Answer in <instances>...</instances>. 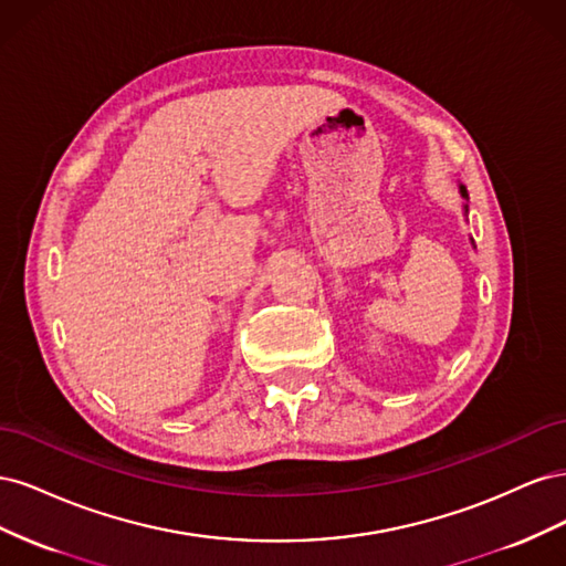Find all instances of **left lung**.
Masks as SVG:
<instances>
[{"label":"left lung","instance_id":"8db88e82","mask_svg":"<svg viewBox=\"0 0 566 566\" xmlns=\"http://www.w3.org/2000/svg\"><path fill=\"white\" fill-rule=\"evenodd\" d=\"M460 196L468 200V191H465V186H460ZM462 212H465V214H468V202H465V205H462Z\"/></svg>","mask_w":566,"mask_h":566}]
</instances>
